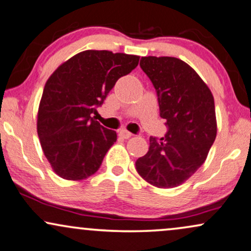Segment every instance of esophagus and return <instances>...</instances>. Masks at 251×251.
Wrapping results in <instances>:
<instances>
[{"mask_svg": "<svg viewBox=\"0 0 251 251\" xmlns=\"http://www.w3.org/2000/svg\"><path fill=\"white\" fill-rule=\"evenodd\" d=\"M119 136L123 139H128L132 136V133L126 131V129H122V131H119Z\"/></svg>", "mask_w": 251, "mask_h": 251, "instance_id": "obj_1", "label": "esophagus"}]
</instances>
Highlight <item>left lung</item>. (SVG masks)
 <instances>
[{"label": "left lung", "mask_w": 251, "mask_h": 251, "mask_svg": "<svg viewBox=\"0 0 251 251\" xmlns=\"http://www.w3.org/2000/svg\"><path fill=\"white\" fill-rule=\"evenodd\" d=\"M140 67L156 90L164 138L149 139V151L135 169L157 188H175L205 162L217 136L214 98L188 63L173 56H144Z\"/></svg>", "instance_id": "1"}]
</instances>
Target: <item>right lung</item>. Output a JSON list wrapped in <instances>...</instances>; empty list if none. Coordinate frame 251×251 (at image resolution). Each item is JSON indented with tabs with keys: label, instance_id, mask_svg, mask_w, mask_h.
I'll list each match as a JSON object with an SVG mask.
<instances>
[{
	"label": "right lung",
	"instance_id": "right-lung-1",
	"mask_svg": "<svg viewBox=\"0 0 251 251\" xmlns=\"http://www.w3.org/2000/svg\"><path fill=\"white\" fill-rule=\"evenodd\" d=\"M140 56L89 50L50 76L38 110L37 131L55 174L69 180L94 175L117 140V133L93 118L122 76Z\"/></svg>",
	"mask_w": 251,
	"mask_h": 251
}]
</instances>
